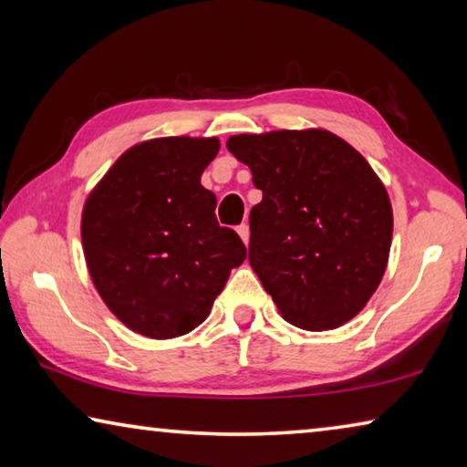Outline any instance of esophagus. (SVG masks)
Here are the masks:
<instances>
[{
  "label": "esophagus",
  "instance_id": "34e87169",
  "mask_svg": "<svg viewBox=\"0 0 467 467\" xmlns=\"http://www.w3.org/2000/svg\"><path fill=\"white\" fill-rule=\"evenodd\" d=\"M236 233H239V236L243 239L244 244H249V236H251V231H249V224H241L239 228H236Z\"/></svg>",
  "mask_w": 467,
  "mask_h": 467
}]
</instances>
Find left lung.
<instances>
[{"instance_id": "left-lung-1", "label": "left lung", "mask_w": 467, "mask_h": 467, "mask_svg": "<svg viewBox=\"0 0 467 467\" xmlns=\"http://www.w3.org/2000/svg\"><path fill=\"white\" fill-rule=\"evenodd\" d=\"M226 148L264 193L249 214V264L282 317L309 331L357 317L393 234L389 195L365 156L321 128L239 133Z\"/></svg>"}]
</instances>
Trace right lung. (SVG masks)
Here are the masks:
<instances>
[{"label":"right lung","instance_id":"obj_1","mask_svg":"<svg viewBox=\"0 0 467 467\" xmlns=\"http://www.w3.org/2000/svg\"><path fill=\"white\" fill-rule=\"evenodd\" d=\"M218 138L140 141L84 202L82 249L94 288L125 327L152 339L202 326L247 249L218 224L202 172Z\"/></svg>","mask_w":467,"mask_h":467}]
</instances>
